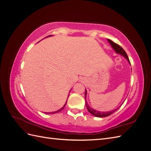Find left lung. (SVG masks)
Returning a JSON list of instances; mask_svg holds the SVG:
<instances>
[{"label":"left lung","instance_id":"obj_1","mask_svg":"<svg viewBox=\"0 0 151 151\" xmlns=\"http://www.w3.org/2000/svg\"><path fill=\"white\" fill-rule=\"evenodd\" d=\"M108 42H109V43L110 44L111 48L114 50V51H115L116 53L118 54H120L122 56H123V57H125V59H127V60L128 61V62H129L130 64V60H129V57H128V55L127 53L125 52V51L124 50H123L120 46H119V45H117L116 43H114L113 41L109 40V39H107ZM86 96H87V90L86 89V92H85V103H86V106L87 107V109H88V111L92 114L93 115H94V116H96V117H99V118H103V117H106V116H109L110 115H111V114H113L114 112H115L117 109H119V108L121 106V105L123 103H122L120 106L117 108L116 109H113V110L112 111H98V110H96V109H93V108H91L89 105L88 104V102H87V99H86Z\"/></svg>","mask_w":151,"mask_h":151}]
</instances>
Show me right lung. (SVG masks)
Returning <instances> with one entry per match:
<instances>
[{
	"label": "right lung",
	"instance_id": "add662e5",
	"mask_svg": "<svg viewBox=\"0 0 151 151\" xmlns=\"http://www.w3.org/2000/svg\"><path fill=\"white\" fill-rule=\"evenodd\" d=\"M49 36H52V35H50V36H48L47 37H49ZM70 91H71V89H70ZM70 91H69V92L70 93ZM68 96H69V94H68ZM68 97H67V99H68ZM67 101H66V102H65V104L63 105V106L62 107V108H61L60 109H58V110H57V111H53V112H46L45 113H45H47V114H55V113H59L60 111H61L62 109L65 108V105H66V104H67Z\"/></svg>",
	"mask_w": 151,
	"mask_h": 151
}]
</instances>
